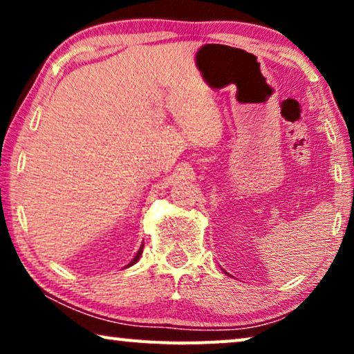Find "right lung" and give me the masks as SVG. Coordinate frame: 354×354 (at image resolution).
Wrapping results in <instances>:
<instances>
[{
  "instance_id": "right-lung-1",
  "label": "right lung",
  "mask_w": 354,
  "mask_h": 354,
  "mask_svg": "<svg viewBox=\"0 0 354 354\" xmlns=\"http://www.w3.org/2000/svg\"><path fill=\"white\" fill-rule=\"evenodd\" d=\"M142 251H143V245H142V248H140V250H138V253H137V256H135V258H133L132 261H130V264H127V268H129V266H132V264H135V263H137V261L140 259V256H142Z\"/></svg>"
}]
</instances>
